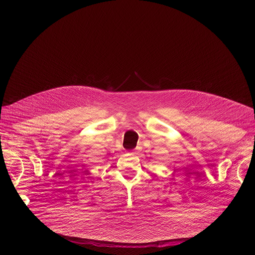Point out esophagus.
I'll return each mask as SVG.
<instances>
[{
    "label": "esophagus",
    "instance_id": "1",
    "mask_svg": "<svg viewBox=\"0 0 255 255\" xmlns=\"http://www.w3.org/2000/svg\"><path fill=\"white\" fill-rule=\"evenodd\" d=\"M131 154H132V155H136V152L133 151V152H131Z\"/></svg>",
    "mask_w": 255,
    "mask_h": 255
}]
</instances>
